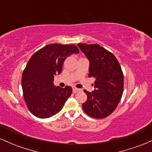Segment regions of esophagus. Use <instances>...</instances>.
<instances>
[{"label":"esophagus","instance_id":"esophagus-1","mask_svg":"<svg viewBox=\"0 0 152 152\" xmlns=\"http://www.w3.org/2000/svg\"><path fill=\"white\" fill-rule=\"evenodd\" d=\"M79 91H80V89H78V88H75V87H74V88H73V92H74V94H75V93H77V92Z\"/></svg>","mask_w":152,"mask_h":152}]
</instances>
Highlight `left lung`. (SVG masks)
<instances>
[{"label": "left lung", "instance_id": "1", "mask_svg": "<svg viewBox=\"0 0 152 152\" xmlns=\"http://www.w3.org/2000/svg\"><path fill=\"white\" fill-rule=\"evenodd\" d=\"M89 61L88 76L95 78L94 91L84 90L87 100L82 104L91 117L104 118L116 109L124 91V75L114 54L99 44L78 43Z\"/></svg>", "mask_w": 152, "mask_h": 152}]
</instances>
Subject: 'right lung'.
Masks as SVG:
<instances>
[{
  "label": "right lung",
  "mask_w": 152,
  "mask_h": 152,
  "mask_svg": "<svg viewBox=\"0 0 152 152\" xmlns=\"http://www.w3.org/2000/svg\"><path fill=\"white\" fill-rule=\"evenodd\" d=\"M75 45L48 44L36 51L29 59L23 72V98L30 112L40 118L56 114L72 94V88L54 86V76L62 71L68 56L78 53Z\"/></svg>",
  "instance_id": "right-lung-1"
}]
</instances>
